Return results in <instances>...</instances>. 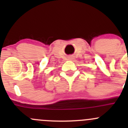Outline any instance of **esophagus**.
I'll return each instance as SVG.
<instances>
[{
	"label": "esophagus",
	"mask_w": 128,
	"mask_h": 128,
	"mask_svg": "<svg viewBox=\"0 0 128 128\" xmlns=\"http://www.w3.org/2000/svg\"><path fill=\"white\" fill-rule=\"evenodd\" d=\"M71 59H73V58H71Z\"/></svg>",
	"instance_id": "34e87169"
}]
</instances>
